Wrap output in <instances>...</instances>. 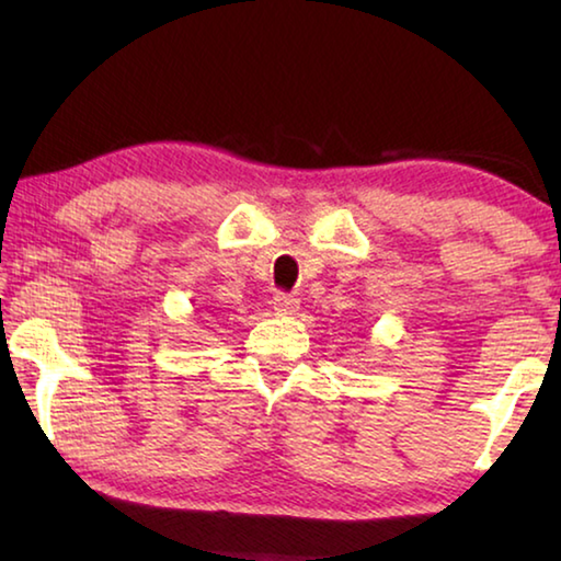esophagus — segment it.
I'll list each match as a JSON object with an SVG mask.
<instances>
[{
  "label": "esophagus",
  "mask_w": 561,
  "mask_h": 561,
  "mask_svg": "<svg viewBox=\"0 0 561 561\" xmlns=\"http://www.w3.org/2000/svg\"><path fill=\"white\" fill-rule=\"evenodd\" d=\"M272 307L277 314L282 317H294L299 311V299L291 297V294H284V291H277L272 297Z\"/></svg>",
  "instance_id": "1"
}]
</instances>
